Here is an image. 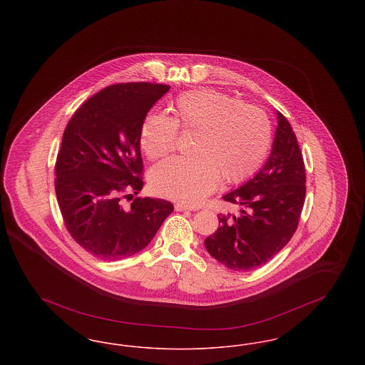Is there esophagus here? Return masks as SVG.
Here are the masks:
<instances>
[{"instance_id": "1", "label": "esophagus", "mask_w": 365, "mask_h": 365, "mask_svg": "<svg viewBox=\"0 0 365 365\" xmlns=\"http://www.w3.org/2000/svg\"><path fill=\"white\" fill-rule=\"evenodd\" d=\"M175 210L176 212H183V210H194V208H190V207H187L185 204H176L175 205Z\"/></svg>"}]
</instances>
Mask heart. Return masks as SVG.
<instances>
[{"label":"heart","mask_w":365,"mask_h":365,"mask_svg":"<svg viewBox=\"0 0 365 365\" xmlns=\"http://www.w3.org/2000/svg\"><path fill=\"white\" fill-rule=\"evenodd\" d=\"M173 118L149 113L140 125L139 145L150 160L174 152L178 130L194 134L191 157H176L156 165L150 186L157 195L197 204L225 183L245 182L260 170L271 148V123L259 106L213 88L180 94Z\"/></svg>","instance_id":"1"}]
</instances>
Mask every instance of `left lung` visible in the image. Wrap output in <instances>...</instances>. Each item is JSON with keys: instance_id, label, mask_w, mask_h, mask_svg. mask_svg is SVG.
<instances>
[{"instance_id": "8db88e82", "label": "left lung", "mask_w": 365, "mask_h": 365, "mask_svg": "<svg viewBox=\"0 0 365 365\" xmlns=\"http://www.w3.org/2000/svg\"><path fill=\"white\" fill-rule=\"evenodd\" d=\"M304 157L289 120L278 127L267 164L253 179L226 194L240 216L219 215V228L205 240L209 255L234 271H250L279 253L294 235L305 202Z\"/></svg>"}]
</instances>
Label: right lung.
<instances>
[{
    "label": "right lung",
    "instance_id": "add662e5",
    "mask_svg": "<svg viewBox=\"0 0 365 365\" xmlns=\"http://www.w3.org/2000/svg\"><path fill=\"white\" fill-rule=\"evenodd\" d=\"M168 85L128 82L105 87L72 115L54 165L60 212L73 241L101 260L145 249L174 212L170 201L123 198L143 187L139 131Z\"/></svg>",
    "mask_w": 365,
    "mask_h": 365
}]
</instances>
